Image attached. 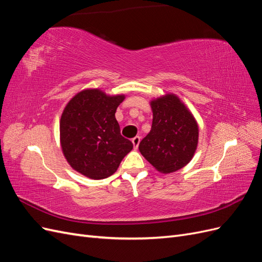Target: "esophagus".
<instances>
[{
    "instance_id": "obj_1",
    "label": "esophagus",
    "mask_w": 262,
    "mask_h": 262,
    "mask_svg": "<svg viewBox=\"0 0 262 262\" xmlns=\"http://www.w3.org/2000/svg\"><path fill=\"white\" fill-rule=\"evenodd\" d=\"M140 141H141V138L140 137H134L132 139V143H133V146L134 148H138L139 144H140Z\"/></svg>"
}]
</instances>
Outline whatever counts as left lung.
Wrapping results in <instances>:
<instances>
[{
	"label": "left lung",
	"instance_id": "8db88e82",
	"mask_svg": "<svg viewBox=\"0 0 262 262\" xmlns=\"http://www.w3.org/2000/svg\"><path fill=\"white\" fill-rule=\"evenodd\" d=\"M149 105L152 128L140 142L139 149L157 171L175 172L192 160L199 141V125L176 94L153 98Z\"/></svg>",
	"mask_w": 262,
	"mask_h": 262
}]
</instances>
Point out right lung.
<instances>
[{
	"mask_svg": "<svg viewBox=\"0 0 262 262\" xmlns=\"http://www.w3.org/2000/svg\"><path fill=\"white\" fill-rule=\"evenodd\" d=\"M125 95H108L100 89L75 94L60 119V143L67 162L75 171L94 180L115 173L132 142L120 134L116 110Z\"/></svg>",
	"mask_w": 262,
	"mask_h": 262,
	"instance_id": "1",
	"label": "right lung"
}]
</instances>
